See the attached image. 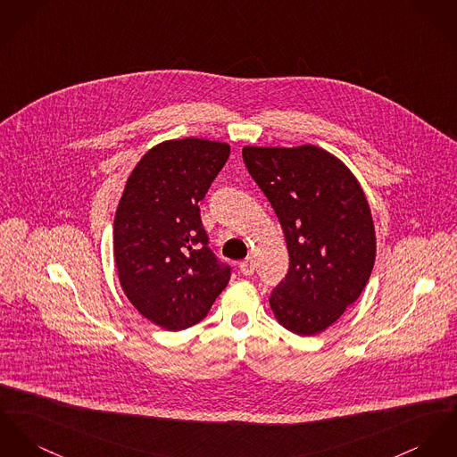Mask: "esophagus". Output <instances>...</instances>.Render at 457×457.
Wrapping results in <instances>:
<instances>
[{"instance_id": "obj_1", "label": "esophagus", "mask_w": 457, "mask_h": 457, "mask_svg": "<svg viewBox=\"0 0 457 457\" xmlns=\"http://www.w3.org/2000/svg\"><path fill=\"white\" fill-rule=\"evenodd\" d=\"M253 270H255V266H253V261L252 259H245L244 262H240V271L244 273V275H252L253 273Z\"/></svg>"}]
</instances>
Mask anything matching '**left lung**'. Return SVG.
<instances>
[{
	"label": "left lung",
	"instance_id": "left-lung-1",
	"mask_svg": "<svg viewBox=\"0 0 457 457\" xmlns=\"http://www.w3.org/2000/svg\"><path fill=\"white\" fill-rule=\"evenodd\" d=\"M244 162L280 220L288 271L270 306L297 336H315L353 304L370 278L376 231L350 169L312 144L245 145Z\"/></svg>",
	"mask_w": 457,
	"mask_h": 457
}]
</instances>
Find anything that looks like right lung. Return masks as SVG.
<instances>
[{
	"label": "right lung",
	"mask_w": 457,
	"mask_h": 457,
	"mask_svg": "<svg viewBox=\"0 0 457 457\" xmlns=\"http://www.w3.org/2000/svg\"><path fill=\"white\" fill-rule=\"evenodd\" d=\"M228 158L226 142H162L142 156L120 198L112 228L120 285L165 330L202 321L231 277L200 217V202Z\"/></svg>",
	"instance_id": "right-lung-1"
}]
</instances>
